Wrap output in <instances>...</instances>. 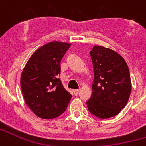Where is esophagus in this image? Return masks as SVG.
Segmentation results:
<instances>
[{
	"label": "esophagus",
	"instance_id": "1",
	"mask_svg": "<svg viewBox=\"0 0 146 146\" xmlns=\"http://www.w3.org/2000/svg\"><path fill=\"white\" fill-rule=\"evenodd\" d=\"M79 89H75V90H73V93H74V95H76L77 96V94H78V93H79Z\"/></svg>",
	"mask_w": 146,
	"mask_h": 146
}]
</instances>
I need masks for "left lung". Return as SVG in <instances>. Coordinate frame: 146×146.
<instances>
[{"label":"left lung","instance_id":"left-lung-1","mask_svg":"<svg viewBox=\"0 0 146 146\" xmlns=\"http://www.w3.org/2000/svg\"><path fill=\"white\" fill-rule=\"evenodd\" d=\"M94 68L92 95L87 101L89 112L99 118L118 115L125 108L131 91L128 66L120 54L95 45L90 51Z\"/></svg>","mask_w":146,"mask_h":146}]
</instances>
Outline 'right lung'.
I'll use <instances>...</instances> for the list:
<instances>
[{
  "mask_svg": "<svg viewBox=\"0 0 146 146\" xmlns=\"http://www.w3.org/2000/svg\"><path fill=\"white\" fill-rule=\"evenodd\" d=\"M71 44L53 41L37 49L21 73L20 86L25 102L36 116L52 119L65 112L72 95L56 78L60 60Z\"/></svg>",
  "mask_w": 146,
  "mask_h": 146,
  "instance_id": "right-lung-1",
  "label": "right lung"
}]
</instances>
